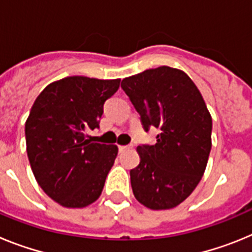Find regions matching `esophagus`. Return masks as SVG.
Returning <instances> with one entry per match:
<instances>
[{
    "mask_svg": "<svg viewBox=\"0 0 252 252\" xmlns=\"http://www.w3.org/2000/svg\"><path fill=\"white\" fill-rule=\"evenodd\" d=\"M131 148H132V145H120L119 150L125 151V150H127V149H131Z\"/></svg>",
    "mask_w": 252,
    "mask_h": 252,
    "instance_id": "esophagus-1",
    "label": "esophagus"
}]
</instances>
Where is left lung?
<instances>
[{
  "mask_svg": "<svg viewBox=\"0 0 252 252\" xmlns=\"http://www.w3.org/2000/svg\"><path fill=\"white\" fill-rule=\"evenodd\" d=\"M122 90L155 145L137 146L140 164L130 170L135 198L150 209H170L190 195L212 148V117L201 92L183 70L162 65L122 79Z\"/></svg>",
  "mask_w": 252,
  "mask_h": 252,
  "instance_id": "1",
  "label": "left lung"
}]
</instances>
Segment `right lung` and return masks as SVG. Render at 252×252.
Here are the masks:
<instances>
[{
    "instance_id": "obj_1",
    "label": "right lung",
    "mask_w": 252,
    "mask_h": 252,
    "mask_svg": "<svg viewBox=\"0 0 252 252\" xmlns=\"http://www.w3.org/2000/svg\"><path fill=\"white\" fill-rule=\"evenodd\" d=\"M121 79L66 77L37 95L25 124L26 151L37 184L66 208L99 198L119 148L87 140Z\"/></svg>"
}]
</instances>
